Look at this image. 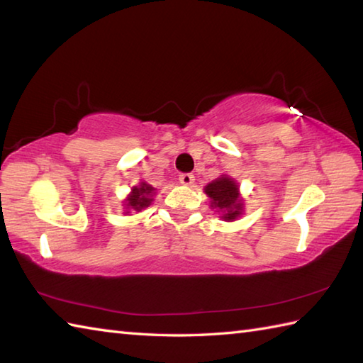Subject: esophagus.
<instances>
[{
  "mask_svg": "<svg viewBox=\"0 0 363 363\" xmlns=\"http://www.w3.org/2000/svg\"><path fill=\"white\" fill-rule=\"evenodd\" d=\"M179 182L182 184V186H191V184L195 182V176L190 173H184L179 176Z\"/></svg>",
  "mask_w": 363,
  "mask_h": 363,
  "instance_id": "1",
  "label": "esophagus"
}]
</instances>
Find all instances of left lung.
<instances>
[{
    "instance_id": "obj_1",
    "label": "left lung",
    "mask_w": 363,
    "mask_h": 363,
    "mask_svg": "<svg viewBox=\"0 0 363 363\" xmlns=\"http://www.w3.org/2000/svg\"><path fill=\"white\" fill-rule=\"evenodd\" d=\"M204 194L211 198V209L218 212L221 220L235 221L243 215L245 203L240 195V186L234 177L221 174L207 184Z\"/></svg>"
}]
</instances>
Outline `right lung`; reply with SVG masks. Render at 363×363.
Segmentation results:
<instances>
[{
    "label": "right lung",
    "instance_id": "right-lung-1",
    "mask_svg": "<svg viewBox=\"0 0 363 363\" xmlns=\"http://www.w3.org/2000/svg\"><path fill=\"white\" fill-rule=\"evenodd\" d=\"M156 189L146 181H140L130 189L129 195L123 199V209H125V215H129L130 212H140L143 209H148L151 203L154 201V195H156Z\"/></svg>",
    "mask_w": 363,
    "mask_h": 363
}]
</instances>
